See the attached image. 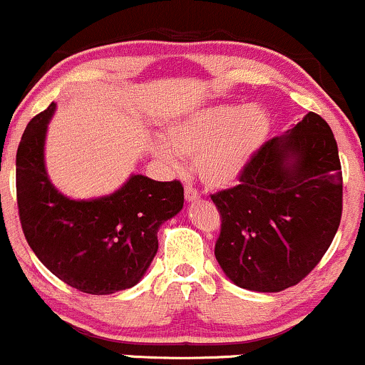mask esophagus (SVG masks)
<instances>
[{
	"label": "esophagus",
	"instance_id": "34e87169",
	"mask_svg": "<svg viewBox=\"0 0 365 365\" xmlns=\"http://www.w3.org/2000/svg\"><path fill=\"white\" fill-rule=\"evenodd\" d=\"M199 197H201V194H199V190L195 189V187H192V185L185 187V199H187V201L194 202V201H197Z\"/></svg>",
	"mask_w": 365,
	"mask_h": 365
}]
</instances>
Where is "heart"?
I'll list each match as a JSON object with an SVG mask.
<instances>
[{"instance_id":"b5f03b06","label":"heart","mask_w":365,"mask_h":365,"mask_svg":"<svg viewBox=\"0 0 365 365\" xmlns=\"http://www.w3.org/2000/svg\"><path fill=\"white\" fill-rule=\"evenodd\" d=\"M270 119L259 107L213 106L178 119L168 128L155 158L176 164L178 154L194 159L199 178L210 187H230L265 143Z\"/></svg>"}]
</instances>
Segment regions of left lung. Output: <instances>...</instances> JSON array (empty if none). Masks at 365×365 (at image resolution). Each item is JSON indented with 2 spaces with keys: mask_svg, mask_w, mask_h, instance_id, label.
<instances>
[{
  "mask_svg": "<svg viewBox=\"0 0 365 365\" xmlns=\"http://www.w3.org/2000/svg\"><path fill=\"white\" fill-rule=\"evenodd\" d=\"M211 199L222 220L215 256L227 277L259 293L296 286L341 222V163L329 124L308 112L259 147L237 185Z\"/></svg>",
  "mask_w": 365,
  "mask_h": 365,
  "instance_id": "left-lung-1",
  "label": "left lung"
}]
</instances>
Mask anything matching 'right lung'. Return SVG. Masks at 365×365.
Returning <instances> with one entry per match:
<instances>
[{
  "label": "right lung",
  "mask_w": 365,
  "mask_h": 365,
  "mask_svg": "<svg viewBox=\"0 0 365 365\" xmlns=\"http://www.w3.org/2000/svg\"><path fill=\"white\" fill-rule=\"evenodd\" d=\"M55 103L31 119L17 150V206L26 241L55 277L88 294L133 287L158 253V230L183 207L178 180L133 175L114 194L72 201L45 170Z\"/></svg>",
  "instance_id": "add662e5"
}]
</instances>
